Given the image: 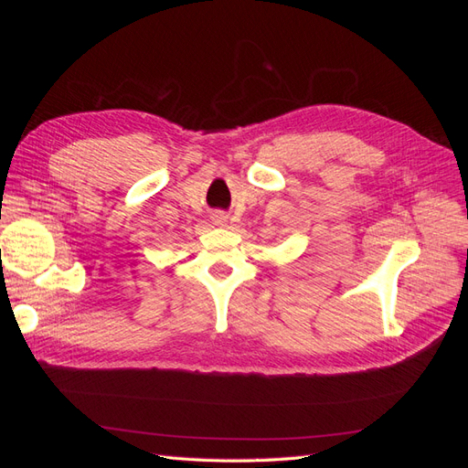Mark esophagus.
I'll use <instances>...</instances> for the list:
<instances>
[{"label": "esophagus", "mask_w": 468, "mask_h": 468, "mask_svg": "<svg viewBox=\"0 0 468 468\" xmlns=\"http://www.w3.org/2000/svg\"><path fill=\"white\" fill-rule=\"evenodd\" d=\"M210 220H212V224L220 226V229H222V226L229 224V215H226V212H222V210H217V212H212Z\"/></svg>", "instance_id": "34e87169"}]
</instances>
